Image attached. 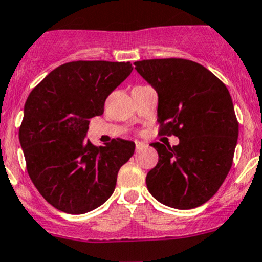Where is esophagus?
<instances>
[{
    "label": "esophagus",
    "mask_w": 262,
    "mask_h": 262,
    "mask_svg": "<svg viewBox=\"0 0 262 262\" xmlns=\"http://www.w3.org/2000/svg\"><path fill=\"white\" fill-rule=\"evenodd\" d=\"M147 144L144 143V142H139V141H136V149L137 151H141V149L146 148Z\"/></svg>",
    "instance_id": "obj_1"
}]
</instances>
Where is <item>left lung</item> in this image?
<instances>
[{
  "label": "left lung",
  "instance_id": "1",
  "mask_svg": "<svg viewBox=\"0 0 262 262\" xmlns=\"http://www.w3.org/2000/svg\"><path fill=\"white\" fill-rule=\"evenodd\" d=\"M159 96L160 134H174L178 146L152 143L159 162L146 184L155 199L178 210L194 209L217 192L233 164L238 121L224 83L184 58L134 62Z\"/></svg>",
  "mask_w": 262,
  "mask_h": 262
}]
</instances>
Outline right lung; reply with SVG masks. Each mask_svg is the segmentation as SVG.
Masks as SVG:
<instances>
[{
    "mask_svg": "<svg viewBox=\"0 0 262 262\" xmlns=\"http://www.w3.org/2000/svg\"><path fill=\"white\" fill-rule=\"evenodd\" d=\"M132 70L130 62L72 61L30 92L19 141L33 184L60 211L80 215L105 204L133 156L132 141L97 147L85 139L90 119L102 115L107 96Z\"/></svg>",
    "mask_w": 262,
    "mask_h": 262,
    "instance_id": "right-lung-1",
    "label": "right lung"
}]
</instances>
